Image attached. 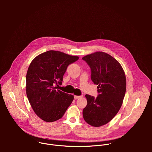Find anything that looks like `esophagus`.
Returning <instances> with one entry per match:
<instances>
[{"label": "esophagus", "mask_w": 152, "mask_h": 152, "mask_svg": "<svg viewBox=\"0 0 152 152\" xmlns=\"http://www.w3.org/2000/svg\"><path fill=\"white\" fill-rule=\"evenodd\" d=\"M82 96H75V99H80V98H82Z\"/></svg>", "instance_id": "obj_1"}]
</instances>
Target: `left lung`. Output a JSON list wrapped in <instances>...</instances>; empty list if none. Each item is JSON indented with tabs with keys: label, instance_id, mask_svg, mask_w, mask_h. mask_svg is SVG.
<instances>
[{
	"label": "left lung",
	"instance_id": "left-lung-1",
	"mask_svg": "<svg viewBox=\"0 0 152 152\" xmlns=\"http://www.w3.org/2000/svg\"><path fill=\"white\" fill-rule=\"evenodd\" d=\"M91 70V80L98 85L99 96L86 94L87 104L83 110L84 120L94 127L109 123L123 104L126 89L125 73L119 62L103 52H96L82 58Z\"/></svg>",
	"mask_w": 152,
	"mask_h": 152
}]
</instances>
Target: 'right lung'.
<instances>
[{
  "label": "right lung",
  "mask_w": 152,
  "mask_h": 152,
  "mask_svg": "<svg viewBox=\"0 0 152 152\" xmlns=\"http://www.w3.org/2000/svg\"><path fill=\"white\" fill-rule=\"evenodd\" d=\"M79 56L49 50L37 56L31 62L26 74V95L32 110L46 122L55 121L64 115L74 96L56 90L61 84L69 64Z\"/></svg>",
  "instance_id": "1"
}]
</instances>
